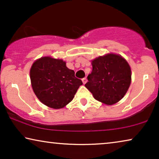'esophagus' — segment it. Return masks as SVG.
<instances>
[{
    "mask_svg": "<svg viewBox=\"0 0 159 159\" xmlns=\"http://www.w3.org/2000/svg\"><path fill=\"white\" fill-rule=\"evenodd\" d=\"M82 82H83V84H84L87 82V81H88V80H87V78L84 77V78H82Z\"/></svg>",
    "mask_w": 159,
    "mask_h": 159,
    "instance_id": "1",
    "label": "esophagus"
}]
</instances>
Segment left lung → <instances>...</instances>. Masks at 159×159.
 Here are the masks:
<instances>
[{
    "label": "left lung",
    "mask_w": 159,
    "mask_h": 159,
    "mask_svg": "<svg viewBox=\"0 0 159 159\" xmlns=\"http://www.w3.org/2000/svg\"><path fill=\"white\" fill-rule=\"evenodd\" d=\"M85 87L95 100L113 105L120 101L131 83V69L123 57L109 53L92 61Z\"/></svg>",
    "instance_id": "1"
}]
</instances>
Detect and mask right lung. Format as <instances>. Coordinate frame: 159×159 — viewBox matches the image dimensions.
<instances>
[{"label":"right lung","instance_id":"1","mask_svg":"<svg viewBox=\"0 0 159 159\" xmlns=\"http://www.w3.org/2000/svg\"><path fill=\"white\" fill-rule=\"evenodd\" d=\"M30 74L34 94L43 104L55 109L70 103L82 84L66 62L49 56L35 61Z\"/></svg>","mask_w":159,"mask_h":159}]
</instances>
